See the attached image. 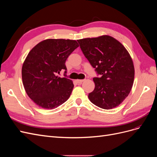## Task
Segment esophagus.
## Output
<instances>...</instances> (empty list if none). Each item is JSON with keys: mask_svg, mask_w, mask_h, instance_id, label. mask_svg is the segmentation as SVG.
Segmentation results:
<instances>
[{"mask_svg": "<svg viewBox=\"0 0 157 157\" xmlns=\"http://www.w3.org/2000/svg\"><path fill=\"white\" fill-rule=\"evenodd\" d=\"M84 79H82V80H77V82L78 83V84H81V83H82L84 81Z\"/></svg>", "mask_w": 157, "mask_h": 157, "instance_id": "obj_1", "label": "esophagus"}]
</instances>
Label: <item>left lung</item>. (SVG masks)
Wrapping results in <instances>:
<instances>
[{"mask_svg":"<svg viewBox=\"0 0 157 157\" xmlns=\"http://www.w3.org/2000/svg\"><path fill=\"white\" fill-rule=\"evenodd\" d=\"M84 56L101 77L93 78L94 91L88 98L96 106L111 109L130 94L134 80V66L125 47L115 38L102 35L77 40Z\"/></svg>","mask_w":157,"mask_h":157,"instance_id":"obj_1","label":"left lung"}]
</instances>
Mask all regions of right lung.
<instances>
[{"label":"right lung","mask_w":157,"mask_h":157,"mask_svg":"<svg viewBox=\"0 0 157 157\" xmlns=\"http://www.w3.org/2000/svg\"><path fill=\"white\" fill-rule=\"evenodd\" d=\"M78 47L75 40L46 39L37 44L23 62L21 75L25 92L37 105L44 109L58 107L67 100L74 84L58 74L65 70V61Z\"/></svg>","instance_id":"right-lung-1"}]
</instances>
